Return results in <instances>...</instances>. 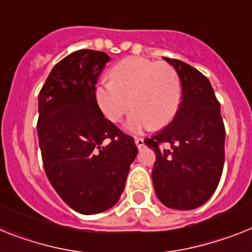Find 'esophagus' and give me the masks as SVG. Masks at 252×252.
Here are the masks:
<instances>
[{
	"label": "esophagus",
	"mask_w": 252,
	"mask_h": 252,
	"mask_svg": "<svg viewBox=\"0 0 252 252\" xmlns=\"http://www.w3.org/2000/svg\"><path fill=\"white\" fill-rule=\"evenodd\" d=\"M134 143H136V146L138 147V149H141L145 143H143V138H139V137H137V138H134Z\"/></svg>",
	"instance_id": "obj_1"
}]
</instances>
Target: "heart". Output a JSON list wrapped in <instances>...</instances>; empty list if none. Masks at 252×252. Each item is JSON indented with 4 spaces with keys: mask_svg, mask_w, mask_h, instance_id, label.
<instances>
[{
    "mask_svg": "<svg viewBox=\"0 0 252 252\" xmlns=\"http://www.w3.org/2000/svg\"><path fill=\"white\" fill-rule=\"evenodd\" d=\"M110 78L97 84L96 101L103 115L114 123L120 122L132 105L126 122L128 132L166 126L178 111L181 80L172 65L145 58H126L111 69Z\"/></svg>",
    "mask_w": 252,
    "mask_h": 252,
    "instance_id": "b5f03b06",
    "label": "heart"
}]
</instances>
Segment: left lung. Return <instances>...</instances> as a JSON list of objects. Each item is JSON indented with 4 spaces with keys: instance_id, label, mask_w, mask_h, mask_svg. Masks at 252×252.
<instances>
[{
    "instance_id": "obj_1",
    "label": "left lung",
    "mask_w": 252,
    "mask_h": 252,
    "mask_svg": "<svg viewBox=\"0 0 252 252\" xmlns=\"http://www.w3.org/2000/svg\"><path fill=\"white\" fill-rule=\"evenodd\" d=\"M164 59L181 79V103L172 123L145 145L156 154L152 183L158 200L170 209L192 210L208 201L219 185L225 128L208 78L183 61Z\"/></svg>"
}]
</instances>
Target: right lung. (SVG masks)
I'll return each instance as SVG.
<instances>
[{"mask_svg":"<svg viewBox=\"0 0 252 252\" xmlns=\"http://www.w3.org/2000/svg\"><path fill=\"white\" fill-rule=\"evenodd\" d=\"M109 61L101 51H75L55 65L38 96L44 172L65 204L86 215L118 202L138 152L133 137L106 119L96 101Z\"/></svg>","mask_w":252,"mask_h":252,"instance_id":"right-lung-1","label":"right lung"}]
</instances>
